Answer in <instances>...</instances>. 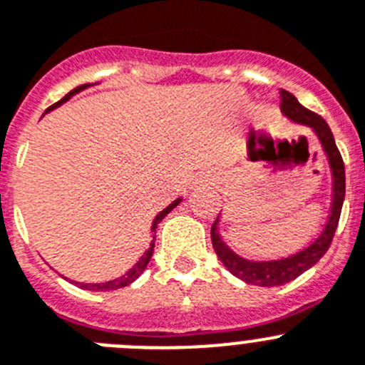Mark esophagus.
Here are the masks:
<instances>
[{
	"mask_svg": "<svg viewBox=\"0 0 365 365\" xmlns=\"http://www.w3.org/2000/svg\"><path fill=\"white\" fill-rule=\"evenodd\" d=\"M212 180H215V178H207V182H212Z\"/></svg>",
	"mask_w": 365,
	"mask_h": 365,
	"instance_id": "1",
	"label": "esophagus"
}]
</instances>
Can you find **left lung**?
Returning <instances> with one entry per match:
<instances>
[{
	"label": "left lung",
	"mask_w": 365,
	"mask_h": 365,
	"mask_svg": "<svg viewBox=\"0 0 365 365\" xmlns=\"http://www.w3.org/2000/svg\"><path fill=\"white\" fill-rule=\"evenodd\" d=\"M280 107L285 113V116H289L297 123H302V125L311 127L317 133L318 140L322 142V147H324L327 154L331 170H333V203H331V215L327 218L326 227H324V231L320 232V236L314 240L313 244L302 249L297 255L274 262H251L232 252L220 238L218 227H216L218 218H216V222L212 223L211 227V240L212 247H215L222 264L235 277L244 280L245 284L262 285V287H274V285H284L287 282L294 280L297 277H300L302 272L313 267L322 256L326 255L331 242H333L334 231L338 227V220H340V212H342L344 198H346V169H344L342 154H340L336 143H334L333 133H331L326 120L318 116L317 113H313V110L305 109L304 105L293 94L287 93V91H282Z\"/></svg>",
	"instance_id": "8db88e82"
}]
</instances>
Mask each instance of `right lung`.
<instances>
[{
  "mask_svg": "<svg viewBox=\"0 0 365 365\" xmlns=\"http://www.w3.org/2000/svg\"><path fill=\"white\" fill-rule=\"evenodd\" d=\"M85 87H87V85H80V87L72 88L71 93L65 94V96L61 98L60 101H56L54 105H51V107H48V109L45 110V113H48V110H52V109H54V107H58V105H61V103H63V101H67L68 98L72 96V94L80 93V91H83ZM178 203H180V198L175 200V202L170 203L169 207H165V209H163V211L160 212V215L156 216V218H154V222H153V232H156V227H158V223L162 222V220L165 218V216L169 215V212L173 211V209H175L176 205H178ZM154 238H156V236H154ZM154 238H153V242H150V247L147 249L145 252H143V256H142V258H140V260L136 262V265H133V269H129V271H127L125 274H123V277L116 278V280L105 282V284H78V285H80L81 289H87V291H113V289H120V287H125V285L133 284V282L136 280V278L140 277V274H142L143 271H145L147 264H149L150 256H153V252H154Z\"/></svg>",
  "mask_w": 365,
  "mask_h": 365,
  "instance_id": "1",
  "label": "right lung"
}]
</instances>
